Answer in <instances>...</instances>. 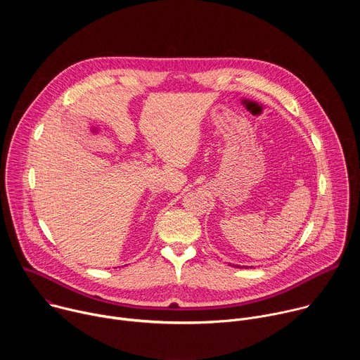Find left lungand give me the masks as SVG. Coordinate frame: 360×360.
I'll return each mask as SVG.
<instances>
[{
    "label": "left lung",
    "instance_id": "1",
    "mask_svg": "<svg viewBox=\"0 0 360 360\" xmlns=\"http://www.w3.org/2000/svg\"><path fill=\"white\" fill-rule=\"evenodd\" d=\"M232 266H235V268H240L239 265H232ZM250 268H252V266H250Z\"/></svg>",
    "mask_w": 360,
    "mask_h": 360
}]
</instances>
